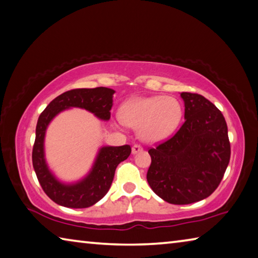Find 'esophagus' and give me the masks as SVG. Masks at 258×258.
Returning <instances> with one entry per match:
<instances>
[{"label":"esophagus","instance_id":"1","mask_svg":"<svg viewBox=\"0 0 258 258\" xmlns=\"http://www.w3.org/2000/svg\"><path fill=\"white\" fill-rule=\"evenodd\" d=\"M142 150H143V148L141 147V145H140V144H134L133 148H132V152L135 154V153H138V152H141Z\"/></svg>","mask_w":258,"mask_h":258}]
</instances>
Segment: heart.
I'll return each mask as SVG.
<instances>
[{"instance_id": "obj_1", "label": "heart", "mask_w": 258, "mask_h": 258, "mask_svg": "<svg viewBox=\"0 0 258 258\" xmlns=\"http://www.w3.org/2000/svg\"><path fill=\"white\" fill-rule=\"evenodd\" d=\"M182 117L180 101L171 96L134 98L121 107L120 120L137 128L144 141L156 142L178 127Z\"/></svg>"}]
</instances>
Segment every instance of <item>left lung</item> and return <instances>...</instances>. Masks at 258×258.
<instances>
[{
	"instance_id": "1",
	"label": "left lung",
	"mask_w": 258,
	"mask_h": 258,
	"mask_svg": "<svg viewBox=\"0 0 258 258\" xmlns=\"http://www.w3.org/2000/svg\"><path fill=\"white\" fill-rule=\"evenodd\" d=\"M180 96L185 121L171 138L149 149L147 174L154 193L177 205L209 198L221 182L231 153L221 111L199 93Z\"/></svg>"
}]
</instances>
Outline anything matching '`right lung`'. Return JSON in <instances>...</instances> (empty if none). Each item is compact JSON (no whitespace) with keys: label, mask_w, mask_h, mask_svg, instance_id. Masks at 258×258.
<instances>
[{"label":"right lung","mask_w":258,"mask_h":258,"mask_svg":"<svg viewBox=\"0 0 258 258\" xmlns=\"http://www.w3.org/2000/svg\"><path fill=\"white\" fill-rule=\"evenodd\" d=\"M113 89L98 87L93 89H73L56 97L40 114L36 126V139L32 148V166L41 188L48 198L65 208H89L100 201L109 190L115 170L132 152L130 145L104 147L98 154L90 174L73 185H64L50 174L44 158V138L49 121L70 107L84 108L100 119L110 118L113 106Z\"/></svg>","instance_id":"add662e5"}]
</instances>
